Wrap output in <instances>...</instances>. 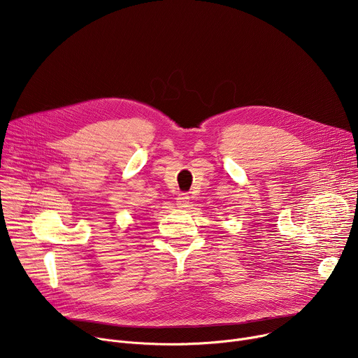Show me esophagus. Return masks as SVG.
<instances>
[{
  "mask_svg": "<svg viewBox=\"0 0 358 358\" xmlns=\"http://www.w3.org/2000/svg\"><path fill=\"white\" fill-rule=\"evenodd\" d=\"M189 202V196L187 194H178L177 196V206L178 207H187Z\"/></svg>",
  "mask_w": 358,
  "mask_h": 358,
  "instance_id": "1",
  "label": "esophagus"
}]
</instances>
